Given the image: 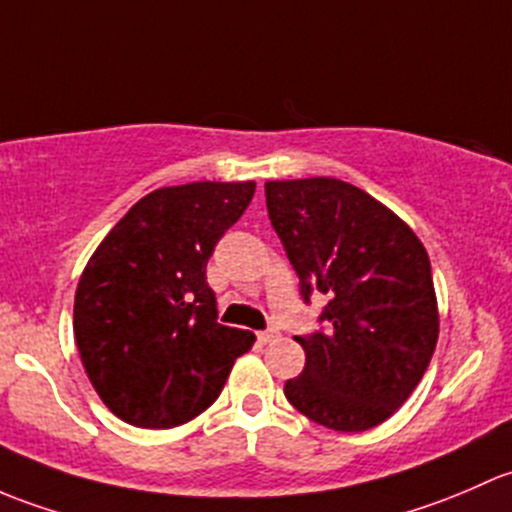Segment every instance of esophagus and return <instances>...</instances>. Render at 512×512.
I'll use <instances>...</instances> for the list:
<instances>
[{"label":"esophagus","instance_id":"34e87169","mask_svg":"<svg viewBox=\"0 0 512 512\" xmlns=\"http://www.w3.org/2000/svg\"><path fill=\"white\" fill-rule=\"evenodd\" d=\"M258 337V342H261V345H268V342H276L278 337V330H261V333L256 335Z\"/></svg>","mask_w":512,"mask_h":512}]
</instances>
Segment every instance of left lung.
Masks as SVG:
<instances>
[{
	"label": "left lung",
	"mask_w": 512,
	"mask_h": 512,
	"mask_svg": "<svg viewBox=\"0 0 512 512\" xmlns=\"http://www.w3.org/2000/svg\"><path fill=\"white\" fill-rule=\"evenodd\" d=\"M268 219L300 278L328 295L325 330L295 335L305 367L286 399L335 431H367L397 412L439 340L431 263L394 212L335 177L266 182Z\"/></svg>",
	"instance_id": "1"
}]
</instances>
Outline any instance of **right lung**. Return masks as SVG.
Masks as SVG:
<instances>
[{
  "label": "right lung",
  "mask_w": 512,
  "mask_h": 512,
  "mask_svg": "<svg viewBox=\"0 0 512 512\" xmlns=\"http://www.w3.org/2000/svg\"><path fill=\"white\" fill-rule=\"evenodd\" d=\"M256 182H192L142 197L76 288L73 333L98 397L140 429L187 424L217 402L256 335L217 323L207 261Z\"/></svg>",
  "instance_id": "obj_1"
}]
</instances>
